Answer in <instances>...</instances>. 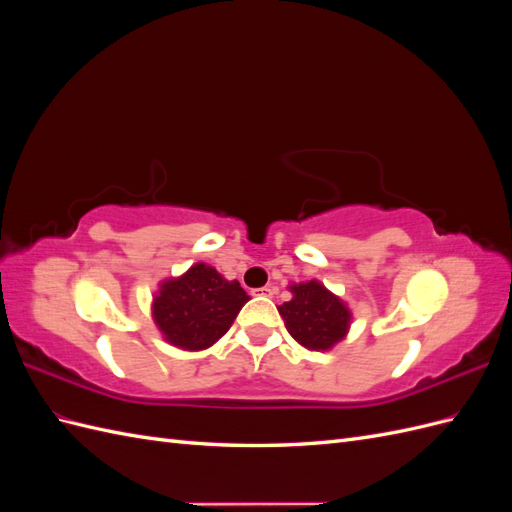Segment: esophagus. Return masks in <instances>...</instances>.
<instances>
[{
	"mask_svg": "<svg viewBox=\"0 0 512 512\" xmlns=\"http://www.w3.org/2000/svg\"><path fill=\"white\" fill-rule=\"evenodd\" d=\"M254 294H256V297H273V294H275V288H273V286H265V288H258V290H254Z\"/></svg>",
	"mask_w": 512,
	"mask_h": 512,
	"instance_id": "1",
	"label": "esophagus"
}]
</instances>
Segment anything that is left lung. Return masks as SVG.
Here are the masks:
<instances>
[{
  "instance_id": "obj_1",
  "label": "left lung",
  "mask_w": 512,
  "mask_h": 512,
  "mask_svg": "<svg viewBox=\"0 0 512 512\" xmlns=\"http://www.w3.org/2000/svg\"><path fill=\"white\" fill-rule=\"evenodd\" d=\"M288 288L292 299L277 307L288 333L303 348L316 352L331 350L342 342L350 331V307L318 280L290 284Z\"/></svg>"
}]
</instances>
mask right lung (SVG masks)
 Listing matches in <instances>:
<instances>
[{
    "mask_svg": "<svg viewBox=\"0 0 512 512\" xmlns=\"http://www.w3.org/2000/svg\"><path fill=\"white\" fill-rule=\"evenodd\" d=\"M247 301L250 297L237 280H226L205 262H196L183 275L160 282L151 318L164 342L198 352L226 335Z\"/></svg>",
    "mask_w": 512,
    "mask_h": 512,
    "instance_id": "add662e5",
    "label": "right lung"
}]
</instances>
